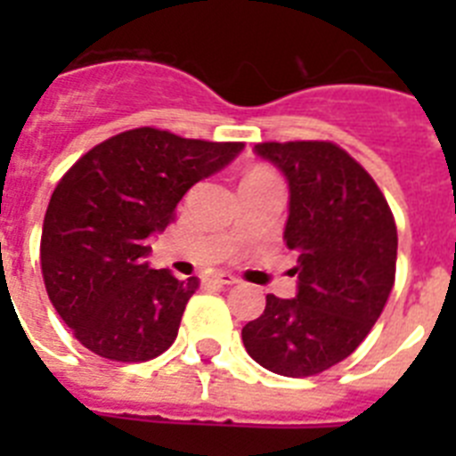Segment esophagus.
Returning <instances> with one entry per match:
<instances>
[{"label": "esophagus", "mask_w": 456, "mask_h": 456, "mask_svg": "<svg viewBox=\"0 0 456 456\" xmlns=\"http://www.w3.org/2000/svg\"><path fill=\"white\" fill-rule=\"evenodd\" d=\"M212 283H219V285H235L237 278L232 276V273H225V272H219V273H212V278H209Z\"/></svg>", "instance_id": "esophagus-1"}]
</instances>
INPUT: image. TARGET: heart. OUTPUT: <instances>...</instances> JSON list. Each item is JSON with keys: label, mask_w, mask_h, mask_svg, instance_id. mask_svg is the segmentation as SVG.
Listing matches in <instances>:
<instances>
[{"label": "heart", "mask_w": 456, "mask_h": 456, "mask_svg": "<svg viewBox=\"0 0 456 456\" xmlns=\"http://www.w3.org/2000/svg\"><path fill=\"white\" fill-rule=\"evenodd\" d=\"M260 173H267V171H263V168H256V171H251L248 175H260ZM248 175H247V178H248Z\"/></svg>", "instance_id": "b5f03b06"}]
</instances>
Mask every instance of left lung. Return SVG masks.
<instances>
[{
  "instance_id": "8db88e82",
  "label": "left lung",
  "mask_w": 456,
  "mask_h": 456,
  "mask_svg": "<svg viewBox=\"0 0 456 456\" xmlns=\"http://www.w3.org/2000/svg\"><path fill=\"white\" fill-rule=\"evenodd\" d=\"M289 187L283 240L297 253L294 299L267 294L241 329L248 356L283 377H313L365 340L395 283L397 228L370 173L329 141L257 143Z\"/></svg>"
}]
</instances>
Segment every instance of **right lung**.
<instances>
[{"label":"right lung","mask_w":456,"mask_h":456,"mask_svg":"<svg viewBox=\"0 0 456 456\" xmlns=\"http://www.w3.org/2000/svg\"><path fill=\"white\" fill-rule=\"evenodd\" d=\"M244 143L127 130L79 157L56 184L40 237V269L56 313L84 347L120 363L159 356L178 338L199 278L152 269L148 237L164 232L199 180Z\"/></svg>","instance_id":"right-lung-1"}]
</instances>
